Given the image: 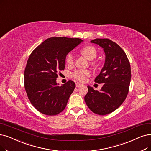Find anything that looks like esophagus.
<instances>
[{
	"instance_id": "esophagus-1",
	"label": "esophagus",
	"mask_w": 151,
	"mask_h": 151,
	"mask_svg": "<svg viewBox=\"0 0 151 151\" xmlns=\"http://www.w3.org/2000/svg\"><path fill=\"white\" fill-rule=\"evenodd\" d=\"M82 85V83H79V82H77V83H76V87H79L81 86Z\"/></svg>"
}]
</instances>
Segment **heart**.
Returning a JSON list of instances; mask_svg holds the SVG:
<instances>
[{"mask_svg": "<svg viewBox=\"0 0 151 151\" xmlns=\"http://www.w3.org/2000/svg\"><path fill=\"white\" fill-rule=\"evenodd\" d=\"M81 53L90 61L94 59L97 56V51L92 46H87L83 47L81 51ZM66 63L68 65L74 64V57L72 53H69L66 58ZM94 64V63H93ZM90 74V72L87 70H78L73 74V77L77 80L83 82L86 79V77Z\"/></svg>", "mask_w": 151, "mask_h": 151, "instance_id": "heart-1", "label": "heart"}]
</instances>
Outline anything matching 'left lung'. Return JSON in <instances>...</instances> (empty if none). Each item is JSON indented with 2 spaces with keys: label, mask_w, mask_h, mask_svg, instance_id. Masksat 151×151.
Returning a JSON list of instances; mask_svg holds the SVG:
<instances>
[{
  "label": "left lung",
  "mask_w": 151,
  "mask_h": 151,
  "mask_svg": "<svg viewBox=\"0 0 151 151\" xmlns=\"http://www.w3.org/2000/svg\"><path fill=\"white\" fill-rule=\"evenodd\" d=\"M104 49L105 61L95 82L104 83L98 91L89 86L84 100L93 113L105 115L121 105L126 99L131 82L129 60L120 46L109 39L96 38L90 41Z\"/></svg>",
  "instance_id": "left-lung-1"
}]
</instances>
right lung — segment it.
I'll use <instances>...</instances> for the list:
<instances>
[{
    "label": "right lung",
    "instance_id": "add662e5",
    "mask_svg": "<svg viewBox=\"0 0 151 151\" xmlns=\"http://www.w3.org/2000/svg\"><path fill=\"white\" fill-rule=\"evenodd\" d=\"M82 40L52 37L45 40L30 55L24 72L25 88L33 106L49 116L62 112L76 83L72 81L59 86L58 72L64 70L68 54Z\"/></svg>",
    "mask_w": 151,
    "mask_h": 151
}]
</instances>
